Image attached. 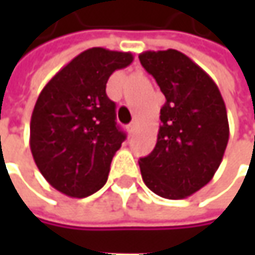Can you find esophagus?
Instances as JSON below:
<instances>
[{"mask_svg":"<svg viewBox=\"0 0 255 255\" xmlns=\"http://www.w3.org/2000/svg\"><path fill=\"white\" fill-rule=\"evenodd\" d=\"M127 129H128V134H129V135H132V134H134V131H135V123L128 124Z\"/></svg>","mask_w":255,"mask_h":255,"instance_id":"1","label":"esophagus"}]
</instances>
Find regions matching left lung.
<instances>
[{
	"label": "left lung",
	"mask_w": 255,
	"mask_h": 255,
	"mask_svg": "<svg viewBox=\"0 0 255 255\" xmlns=\"http://www.w3.org/2000/svg\"><path fill=\"white\" fill-rule=\"evenodd\" d=\"M138 59L165 96L155 149L138 159L141 177L153 193L183 199L222 164L229 141L226 105L211 77L177 50L144 51Z\"/></svg>",
	"instance_id": "8db88e82"
}]
</instances>
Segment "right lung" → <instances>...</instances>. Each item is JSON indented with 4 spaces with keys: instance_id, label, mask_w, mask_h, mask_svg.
Returning <instances> with one entry per match:
<instances>
[{
    "instance_id": "right-lung-1",
    "label": "right lung",
    "mask_w": 255,
    "mask_h": 255,
    "mask_svg": "<svg viewBox=\"0 0 255 255\" xmlns=\"http://www.w3.org/2000/svg\"><path fill=\"white\" fill-rule=\"evenodd\" d=\"M131 62V53L85 50L39 93L29 144L38 170L59 192L85 198L105 186L112 158L126 140L106 84Z\"/></svg>"
}]
</instances>
